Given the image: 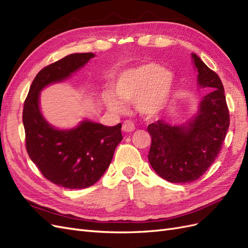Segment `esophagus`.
<instances>
[{
    "label": "esophagus",
    "instance_id": "34e87169",
    "mask_svg": "<svg viewBox=\"0 0 248 248\" xmlns=\"http://www.w3.org/2000/svg\"><path fill=\"white\" fill-rule=\"evenodd\" d=\"M134 129H136V126H134V124L131 121H128V120H126L122 125V130L124 132H131Z\"/></svg>",
    "mask_w": 248,
    "mask_h": 248
}]
</instances>
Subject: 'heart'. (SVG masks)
I'll return each mask as SVG.
<instances>
[{
    "label": "heart",
    "mask_w": 248,
    "mask_h": 248,
    "mask_svg": "<svg viewBox=\"0 0 248 248\" xmlns=\"http://www.w3.org/2000/svg\"><path fill=\"white\" fill-rule=\"evenodd\" d=\"M174 78L155 63H145L123 71L112 84V92L103 94V101L112 111L123 112V102H133L146 117H153L164 108L170 95Z\"/></svg>",
    "instance_id": "b5f03b06"
}]
</instances>
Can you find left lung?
I'll return each mask as SVG.
<instances>
[{
	"label": "left lung",
	"mask_w": 248,
	"mask_h": 248,
	"mask_svg": "<svg viewBox=\"0 0 248 248\" xmlns=\"http://www.w3.org/2000/svg\"><path fill=\"white\" fill-rule=\"evenodd\" d=\"M192 59L199 72V86L211 88L202 98L198 115L185 126H171L163 120L148 126L152 139L149 162L157 174L171 183L192 182L205 174L218 156L230 126L219 77L196 54Z\"/></svg>",
	"instance_id": "1"
}]
</instances>
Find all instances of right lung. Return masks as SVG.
Here are the masks:
<instances>
[{
	"mask_svg": "<svg viewBox=\"0 0 248 248\" xmlns=\"http://www.w3.org/2000/svg\"><path fill=\"white\" fill-rule=\"evenodd\" d=\"M93 57L91 52L72 54L44 67L30 87L22 110L30 158L50 182L69 189L87 188L101 178L123 139L122 125L84 121L70 130L55 129L41 115L39 93L46 86L69 78Z\"/></svg>",
	"mask_w": 248,
	"mask_h": 248,
	"instance_id": "right-lung-1",
	"label": "right lung"
}]
</instances>
